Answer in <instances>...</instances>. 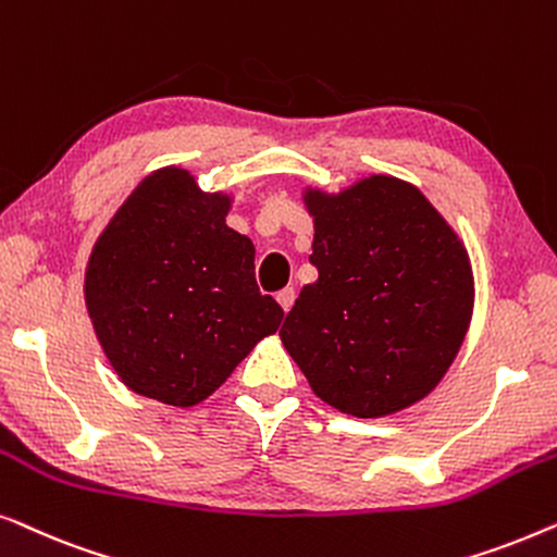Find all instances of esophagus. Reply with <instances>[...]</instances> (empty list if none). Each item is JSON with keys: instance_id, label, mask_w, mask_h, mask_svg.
<instances>
[{"instance_id": "34e87169", "label": "esophagus", "mask_w": 557, "mask_h": 557, "mask_svg": "<svg viewBox=\"0 0 557 557\" xmlns=\"http://www.w3.org/2000/svg\"><path fill=\"white\" fill-rule=\"evenodd\" d=\"M276 299H278L281 309H284V311L292 309V307H294V299H296V292H294V286H286V288H281V292L276 294Z\"/></svg>"}]
</instances>
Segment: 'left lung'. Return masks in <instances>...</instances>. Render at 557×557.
Segmentation results:
<instances>
[{"label":"left lung","instance_id":"obj_1","mask_svg":"<svg viewBox=\"0 0 557 557\" xmlns=\"http://www.w3.org/2000/svg\"><path fill=\"white\" fill-rule=\"evenodd\" d=\"M314 218L301 288L278 337L311 391L355 418L423 400L459 355L474 311L467 248L410 182L370 174L304 189Z\"/></svg>","mask_w":557,"mask_h":557}]
</instances>
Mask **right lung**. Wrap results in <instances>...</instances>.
Returning <instances> with one entry per match:
<instances>
[{
  "label": "right lung",
  "mask_w": 557,
  "mask_h": 557,
  "mask_svg": "<svg viewBox=\"0 0 557 557\" xmlns=\"http://www.w3.org/2000/svg\"><path fill=\"white\" fill-rule=\"evenodd\" d=\"M231 205L227 193H202L182 166H162L90 250V324L136 395L197 406L284 319L276 299L258 292L253 243L225 223Z\"/></svg>",
  "instance_id": "add662e5"
}]
</instances>
